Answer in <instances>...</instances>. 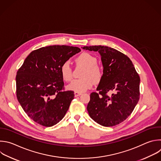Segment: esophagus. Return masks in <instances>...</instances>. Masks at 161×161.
I'll use <instances>...</instances> for the list:
<instances>
[{"label":"esophagus","instance_id":"obj_1","mask_svg":"<svg viewBox=\"0 0 161 161\" xmlns=\"http://www.w3.org/2000/svg\"><path fill=\"white\" fill-rule=\"evenodd\" d=\"M75 97H78V96H80L81 95V93H80V92H75Z\"/></svg>","mask_w":161,"mask_h":161}]
</instances>
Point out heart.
Returning a JSON list of instances; mask_svg holds the SVG:
<instances>
[{
  "mask_svg": "<svg viewBox=\"0 0 161 161\" xmlns=\"http://www.w3.org/2000/svg\"><path fill=\"white\" fill-rule=\"evenodd\" d=\"M76 62L79 65L85 68L81 79L74 80L68 85V88L75 92H83L90 88L93 81L98 83L103 76L101 68L97 65V59L87 52H84L76 58ZM61 76L66 81H70L73 78V69L70 61H65L60 68Z\"/></svg>",
  "mask_w": 161,
  "mask_h": 161,
  "instance_id": "1",
  "label": "heart"
}]
</instances>
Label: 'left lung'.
<instances>
[{
    "instance_id": "8db88e82",
    "label": "left lung",
    "mask_w": 161,
    "mask_h": 161,
    "mask_svg": "<svg viewBox=\"0 0 161 161\" xmlns=\"http://www.w3.org/2000/svg\"><path fill=\"white\" fill-rule=\"evenodd\" d=\"M98 52L103 67V76L92 92L87 105L90 118L98 124L113 126L131 114L140 98V76L130 59L122 52L106 46H85ZM110 92L112 94L108 95Z\"/></svg>"
}]
</instances>
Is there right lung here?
<instances>
[{
    "mask_svg": "<svg viewBox=\"0 0 161 161\" xmlns=\"http://www.w3.org/2000/svg\"><path fill=\"white\" fill-rule=\"evenodd\" d=\"M77 47L50 45L32 51L18 69L16 96L26 114L46 127L59 123L74 98L73 91H64L60 68L80 52Z\"/></svg>",
    "mask_w": 161,
    "mask_h": 161,
    "instance_id": "1",
    "label": "right lung"
}]
</instances>
